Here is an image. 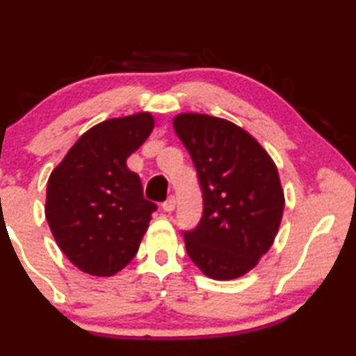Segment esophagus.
Masks as SVG:
<instances>
[{
	"label": "esophagus",
	"instance_id": "esophagus-1",
	"mask_svg": "<svg viewBox=\"0 0 356 356\" xmlns=\"http://www.w3.org/2000/svg\"><path fill=\"white\" fill-rule=\"evenodd\" d=\"M175 206H177V199H175V196H170L167 201L162 204V207H163L165 212H173L175 211Z\"/></svg>",
	"mask_w": 356,
	"mask_h": 356
}]
</instances>
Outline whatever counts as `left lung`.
I'll return each mask as SVG.
<instances>
[{"mask_svg":"<svg viewBox=\"0 0 356 356\" xmlns=\"http://www.w3.org/2000/svg\"><path fill=\"white\" fill-rule=\"evenodd\" d=\"M173 128L202 189L201 220L183 233L188 256L211 279L245 275L269 251L280 227L285 199L275 163L232 121L181 113Z\"/></svg>","mask_w":356,"mask_h":356,"instance_id":"8db88e82","label":"left lung"}]
</instances>
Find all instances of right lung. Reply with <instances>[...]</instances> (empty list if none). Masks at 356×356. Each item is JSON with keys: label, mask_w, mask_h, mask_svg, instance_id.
<instances>
[{"label": "right lung", "mask_w": 356, "mask_h": 356, "mask_svg": "<svg viewBox=\"0 0 356 356\" xmlns=\"http://www.w3.org/2000/svg\"><path fill=\"white\" fill-rule=\"evenodd\" d=\"M152 129L150 113L95 124L48 178V225L60 250L86 274L110 277L128 266L157 211L144 197L139 175L126 167Z\"/></svg>", "instance_id": "add662e5"}]
</instances>
